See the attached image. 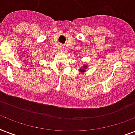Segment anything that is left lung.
<instances>
[{
    "mask_svg": "<svg viewBox=\"0 0 135 135\" xmlns=\"http://www.w3.org/2000/svg\"><path fill=\"white\" fill-rule=\"evenodd\" d=\"M83 68H84V69H80V71H85V69H86V66H84Z\"/></svg>",
    "mask_w": 135,
    "mask_h": 135,
    "instance_id": "obj_1",
    "label": "left lung"
}]
</instances>
